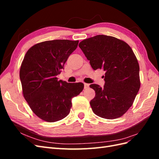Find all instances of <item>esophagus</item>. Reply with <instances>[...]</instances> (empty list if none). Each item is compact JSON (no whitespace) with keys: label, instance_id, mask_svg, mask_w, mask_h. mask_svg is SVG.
Instances as JSON below:
<instances>
[{"label":"esophagus","instance_id":"1","mask_svg":"<svg viewBox=\"0 0 159 159\" xmlns=\"http://www.w3.org/2000/svg\"><path fill=\"white\" fill-rule=\"evenodd\" d=\"M89 87V84H84V89H88Z\"/></svg>","mask_w":159,"mask_h":159}]
</instances>
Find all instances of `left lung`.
I'll use <instances>...</instances> for the list:
<instances>
[{
  "label": "left lung",
  "mask_w": 159,
  "mask_h": 159,
  "mask_svg": "<svg viewBox=\"0 0 159 159\" xmlns=\"http://www.w3.org/2000/svg\"><path fill=\"white\" fill-rule=\"evenodd\" d=\"M79 47L94 70L105 71V85L91 84L95 91L90 105L98 116L107 119L121 117L131 107L141 82L139 65L125 42L106 35L84 40Z\"/></svg>",
  "instance_id": "left-lung-1"
}]
</instances>
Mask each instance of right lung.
<instances>
[{"mask_svg":"<svg viewBox=\"0 0 159 159\" xmlns=\"http://www.w3.org/2000/svg\"><path fill=\"white\" fill-rule=\"evenodd\" d=\"M78 40H54L38 43L28 50L20 70L24 98L34 114L56 122L70 113L71 99L84 89L83 83L57 80Z\"/></svg>","mask_w":159,"mask_h":159,"instance_id":"1","label":"right lung"}]
</instances>
